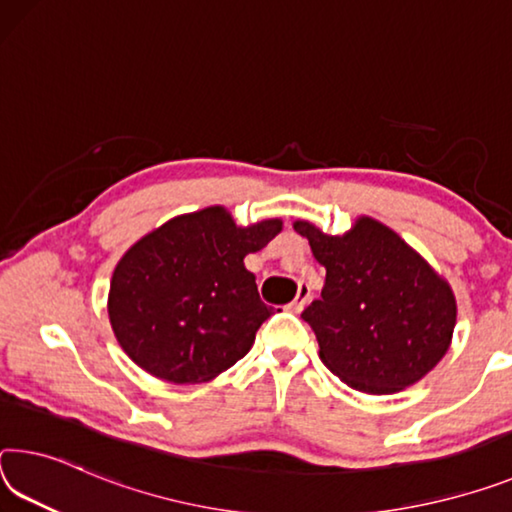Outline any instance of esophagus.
<instances>
[{"label": "esophagus", "instance_id": "34e87169", "mask_svg": "<svg viewBox=\"0 0 512 512\" xmlns=\"http://www.w3.org/2000/svg\"><path fill=\"white\" fill-rule=\"evenodd\" d=\"M310 298H312V289L307 287V285H303V282H300V285H298L296 300H294V303H291V310H294V312H300L307 303H310Z\"/></svg>", "mask_w": 512, "mask_h": 512}]
</instances>
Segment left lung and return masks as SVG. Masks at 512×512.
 Wrapping results in <instances>:
<instances>
[{
	"mask_svg": "<svg viewBox=\"0 0 512 512\" xmlns=\"http://www.w3.org/2000/svg\"><path fill=\"white\" fill-rule=\"evenodd\" d=\"M294 230L326 266L321 298L303 310L326 367L348 387L394 394L444 358L456 328L451 287L387 225L360 218L344 237L307 221Z\"/></svg>",
	"mask_w": 512,
	"mask_h": 512,
	"instance_id": "8db88e82",
	"label": "left lung"
}]
</instances>
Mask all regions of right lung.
I'll list each match as a JSON object with an SVG mask.
<instances>
[{
    "label": "right lung",
    "mask_w": 512,
    "mask_h": 512,
    "mask_svg": "<svg viewBox=\"0 0 512 512\" xmlns=\"http://www.w3.org/2000/svg\"><path fill=\"white\" fill-rule=\"evenodd\" d=\"M282 230L237 227L223 207L177 216L136 241L111 278L109 319L123 351L168 383H205L241 360L273 314L243 257Z\"/></svg>",
    "instance_id": "1"
}]
</instances>
